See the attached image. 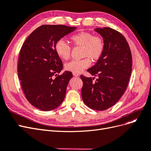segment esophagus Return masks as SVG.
<instances>
[{
	"mask_svg": "<svg viewBox=\"0 0 151 151\" xmlns=\"http://www.w3.org/2000/svg\"><path fill=\"white\" fill-rule=\"evenodd\" d=\"M73 76L75 77H77V76H79V74H77V73H73Z\"/></svg>",
	"mask_w": 151,
	"mask_h": 151,
	"instance_id": "esophagus-1",
	"label": "esophagus"
}]
</instances>
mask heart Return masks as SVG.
I'll return each instance as SVG.
<instances>
[{"label":"heart","instance_id":"heart-1","mask_svg":"<svg viewBox=\"0 0 151 151\" xmlns=\"http://www.w3.org/2000/svg\"><path fill=\"white\" fill-rule=\"evenodd\" d=\"M70 41L74 47L82 48L81 56L85 57L79 60H72L65 65V69L73 73H81L91 65V60L97 61L101 58L104 50V42L100 36L94 35L89 32H79L70 36ZM57 56L64 60H68L71 48L64 40H59L55 45Z\"/></svg>","mask_w":151,"mask_h":151}]
</instances>
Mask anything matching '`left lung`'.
Here are the masks:
<instances>
[{"label":"left lung","instance_id":"1","mask_svg":"<svg viewBox=\"0 0 151 151\" xmlns=\"http://www.w3.org/2000/svg\"><path fill=\"white\" fill-rule=\"evenodd\" d=\"M104 42V52L88 71L98 78L81 76L83 82L82 98L89 108L103 111L113 106L127 88L132 72V58L126 39L119 32L108 27L94 29ZM95 78V77H94Z\"/></svg>","mask_w":151,"mask_h":151}]
</instances>
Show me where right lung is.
<instances>
[{"label":"right lung","instance_id":"add662e5","mask_svg":"<svg viewBox=\"0 0 151 151\" xmlns=\"http://www.w3.org/2000/svg\"><path fill=\"white\" fill-rule=\"evenodd\" d=\"M76 28L65 25H42L32 32L21 47L18 77L26 98L41 110L55 109L65 98L72 74L65 71L58 74L63 64L55 51V45Z\"/></svg>","mask_w":151,"mask_h":151}]
</instances>
